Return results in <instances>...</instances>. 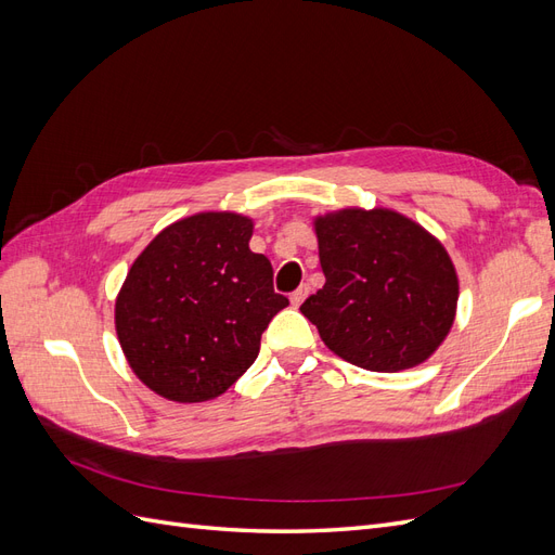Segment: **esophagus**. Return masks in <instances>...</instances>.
I'll return each instance as SVG.
<instances>
[{"label": "esophagus", "instance_id": "34e87169", "mask_svg": "<svg viewBox=\"0 0 555 555\" xmlns=\"http://www.w3.org/2000/svg\"><path fill=\"white\" fill-rule=\"evenodd\" d=\"M306 296H308V284H300V287L289 296L292 306H294V308H298V306L304 304V300H306Z\"/></svg>", "mask_w": 555, "mask_h": 555}]
</instances>
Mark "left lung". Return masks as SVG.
<instances>
[{
  "instance_id": "1",
  "label": "left lung",
  "mask_w": 555,
  "mask_h": 555,
  "mask_svg": "<svg viewBox=\"0 0 555 555\" xmlns=\"http://www.w3.org/2000/svg\"><path fill=\"white\" fill-rule=\"evenodd\" d=\"M324 287L300 306L340 359L373 373L424 363L456 317L459 278L430 233L389 208L314 220Z\"/></svg>"
}]
</instances>
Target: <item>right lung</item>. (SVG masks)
Returning a JSON list of instances; mask_svg holds the SVG:
<instances>
[{"label":"right lung","mask_w":555,"mask_h":555,"mask_svg":"<svg viewBox=\"0 0 555 555\" xmlns=\"http://www.w3.org/2000/svg\"><path fill=\"white\" fill-rule=\"evenodd\" d=\"M251 227L236 212H198L159 231L131 263L115 300L117 340L162 398L222 396L289 306L273 289L271 261L249 249Z\"/></svg>","instance_id":"obj_1"}]
</instances>
